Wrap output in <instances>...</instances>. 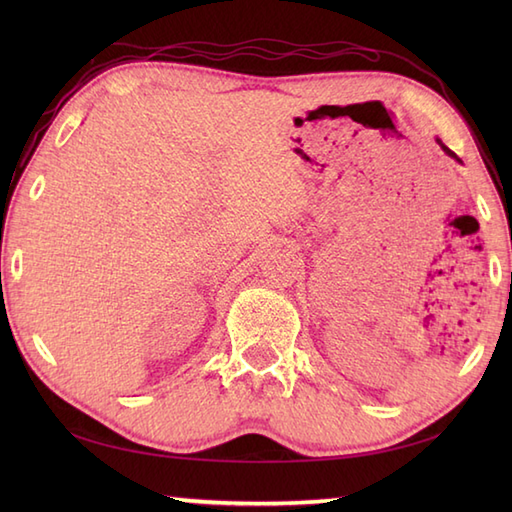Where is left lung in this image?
Segmentation results:
<instances>
[{"mask_svg": "<svg viewBox=\"0 0 512 512\" xmlns=\"http://www.w3.org/2000/svg\"><path fill=\"white\" fill-rule=\"evenodd\" d=\"M438 143L442 145V140H438ZM442 149H444V151H447V154H449V156H453V158H455V154H453V151H451L449 147H444V145H442Z\"/></svg>", "mask_w": 512, "mask_h": 512, "instance_id": "obj_1", "label": "left lung"}]
</instances>
